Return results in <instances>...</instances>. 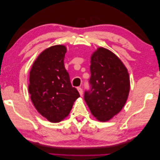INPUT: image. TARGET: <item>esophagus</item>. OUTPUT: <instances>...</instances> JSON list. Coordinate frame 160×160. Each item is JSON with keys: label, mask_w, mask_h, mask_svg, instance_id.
I'll return each instance as SVG.
<instances>
[{"label": "esophagus", "mask_w": 160, "mask_h": 160, "mask_svg": "<svg viewBox=\"0 0 160 160\" xmlns=\"http://www.w3.org/2000/svg\"><path fill=\"white\" fill-rule=\"evenodd\" d=\"M77 90L78 91V92H79L80 96H82L83 95V90H82V88H80V87H78L77 88Z\"/></svg>", "instance_id": "1"}]
</instances>
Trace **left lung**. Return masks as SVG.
Segmentation results:
<instances>
[{
  "instance_id": "1",
  "label": "left lung",
  "mask_w": 160,
  "mask_h": 160,
  "mask_svg": "<svg viewBox=\"0 0 160 160\" xmlns=\"http://www.w3.org/2000/svg\"><path fill=\"white\" fill-rule=\"evenodd\" d=\"M91 89L84 100L99 121L111 120L123 108L130 92L127 68L113 52L98 48L91 57Z\"/></svg>"
}]
</instances>
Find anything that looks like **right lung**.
<instances>
[{
	"label": "right lung",
	"instance_id": "right-lung-1",
	"mask_svg": "<svg viewBox=\"0 0 160 160\" xmlns=\"http://www.w3.org/2000/svg\"><path fill=\"white\" fill-rule=\"evenodd\" d=\"M66 52L67 48L62 44L47 48L34 62L30 72L31 101L39 113L52 122L67 117L80 96L72 87L64 67Z\"/></svg>",
	"mask_w": 160,
	"mask_h": 160
}]
</instances>
